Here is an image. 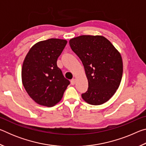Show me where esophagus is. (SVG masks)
I'll list each match as a JSON object with an SVG mask.
<instances>
[{"label": "esophagus", "mask_w": 146, "mask_h": 146, "mask_svg": "<svg viewBox=\"0 0 146 146\" xmlns=\"http://www.w3.org/2000/svg\"><path fill=\"white\" fill-rule=\"evenodd\" d=\"M75 82H76V80L75 78H73L72 80H71V84L72 85H75Z\"/></svg>", "instance_id": "1"}]
</instances>
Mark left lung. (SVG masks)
<instances>
[{
    "label": "left lung",
    "mask_w": 146,
    "mask_h": 146,
    "mask_svg": "<svg viewBox=\"0 0 146 146\" xmlns=\"http://www.w3.org/2000/svg\"><path fill=\"white\" fill-rule=\"evenodd\" d=\"M71 49L82 61L88 89L82 94L91 105L108 101L119 87L123 73L122 56L104 36L81 35L70 39Z\"/></svg>",
    "instance_id": "8db88e82"
}]
</instances>
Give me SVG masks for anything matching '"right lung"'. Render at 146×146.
Here are the masks:
<instances>
[{"label":"right lung","mask_w":146,"mask_h":146,"mask_svg":"<svg viewBox=\"0 0 146 146\" xmlns=\"http://www.w3.org/2000/svg\"><path fill=\"white\" fill-rule=\"evenodd\" d=\"M67 44L64 39L49 38L31 47L22 68V81L32 99L51 107L59 102L70 84L56 61Z\"/></svg>","instance_id":"obj_1"}]
</instances>
